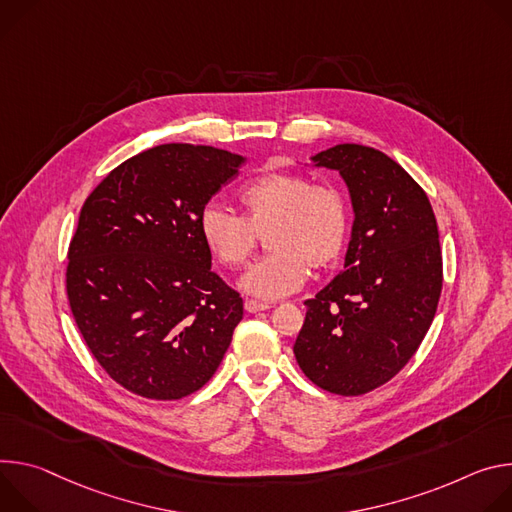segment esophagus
I'll return each mask as SVG.
<instances>
[{
    "instance_id": "esophagus-1",
    "label": "esophagus",
    "mask_w": 512,
    "mask_h": 512,
    "mask_svg": "<svg viewBox=\"0 0 512 512\" xmlns=\"http://www.w3.org/2000/svg\"><path fill=\"white\" fill-rule=\"evenodd\" d=\"M244 307L248 313H258V311H266L270 309L272 305L270 303H262V301H256V299H246L244 301Z\"/></svg>"
}]
</instances>
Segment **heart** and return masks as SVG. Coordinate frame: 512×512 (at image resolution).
I'll return each mask as SVG.
<instances>
[{"label": "heart", "mask_w": 512, "mask_h": 512, "mask_svg": "<svg viewBox=\"0 0 512 512\" xmlns=\"http://www.w3.org/2000/svg\"><path fill=\"white\" fill-rule=\"evenodd\" d=\"M244 217L221 205L199 213V236L209 254L225 268L244 266L266 232L264 258L240 278V287L272 301L303 287L307 266L327 270L344 254L350 211L344 195L315 185L299 173H268L240 191Z\"/></svg>", "instance_id": "b5f03b06"}]
</instances>
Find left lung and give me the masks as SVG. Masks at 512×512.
I'll return each mask as SVG.
<instances>
[{
  "label": "left lung",
  "instance_id": "1",
  "mask_svg": "<svg viewBox=\"0 0 512 512\" xmlns=\"http://www.w3.org/2000/svg\"><path fill=\"white\" fill-rule=\"evenodd\" d=\"M313 162L342 175L356 217L344 270L305 301L293 352L313 384L358 396L407 366L435 317L437 221L419 183L376 148L337 144Z\"/></svg>",
  "mask_w": 512,
  "mask_h": 512
}]
</instances>
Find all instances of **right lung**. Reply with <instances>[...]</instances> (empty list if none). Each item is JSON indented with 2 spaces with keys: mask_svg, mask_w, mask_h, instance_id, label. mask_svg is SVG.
I'll list each match as a JSON object with an SVG mask.
<instances>
[{
  "mask_svg": "<svg viewBox=\"0 0 512 512\" xmlns=\"http://www.w3.org/2000/svg\"><path fill=\"white\" fill-rule=\"evenodd\" d=\"M242 164L213 146L160 144L113 168L83 203L69 305L101 368L144 399L177 401L207 384L244 317L199 236V213Z\"/></svg>",
  "mask_w": 512,
  "mask_h": 512,
  "instance_id": "1",
  "label": "right lung"
}]
</instances>
